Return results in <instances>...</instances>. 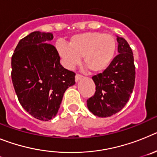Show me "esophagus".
Here are the masks:
<instances>
[{
  "label": "esophagus",
  "mask_w": 157,
  "mask_h": 157,
  "mask_svg": "<svg viewBox=\"0 0 157 157\" xmlns=\"http://www.w3.org/2000/svg\"><path fill=\"white\" fill-rule=\"evenodd\" d=\"M82 78V75H79V74H77L75 75V81L78 82V80L81 79Z\"/></svg>",
  "instance_id": "esophagus-1"
}]
</instances>
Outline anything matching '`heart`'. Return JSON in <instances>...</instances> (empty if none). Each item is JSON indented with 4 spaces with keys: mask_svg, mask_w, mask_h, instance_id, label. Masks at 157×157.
<instances>
[{
    "mask_svg": "<svg viewBox=\"0 0 157 157\" xmlns=\"http://www.w3.org/2000/svg\"><path fill=\"white\" fill-rule=\"evenodd\" d=\"M56 48L64 64L69 68L79 63L83 56V63L89 70L101 72L109 67L114 58L116 41L109 34L86 32L72 36L69 44L59 41Z\"/></svg>",
    "mask_w": 157,
    "mask_h": 157,
    "instance_id": "1",
    "label": "heart"
}]
</instances>
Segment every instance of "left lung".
<instances>
[{
  "label": "left lung",
  "mask_w": 157,
  "mask_h": 157,
  "mask_svg": "<svg viewBox=\"0 0 157 157\" xmlns=\"http://www.w3.org/2000/svg\"><path fill=\"white\" fill-rule=\"evenodd\" d=\"M119 54L102 73L94 75L96 92L87 100V107L98 117H109L123 109L135 82V66L131 48L123 37H118Z\"/></svg>",
  "instance_id": "obj_1"
}]
</instances>
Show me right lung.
<instances>
[{
	"label": "right lung",
	"instance_id": "obj_1",
	"mask_svg": "<svg viewBox=\"0 0 157 157\" xmlns=\"http://www.w3.org/2000/svg\"><path fill=\"white\" fill-rule=\"evenodd\" d=\"M52 33L34 31L18 43L12 56V80L19 103L33 117L56 116L63 94L75 83V73L60 64Z\"/></svg>",
	"mask_w": 157,
	"mask_h": 157
}]
</instances>
